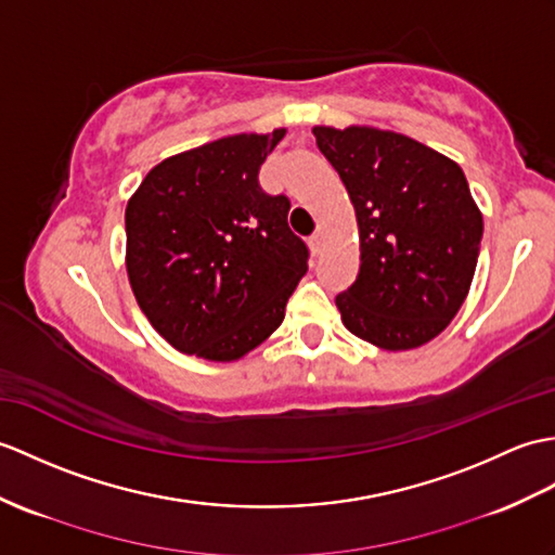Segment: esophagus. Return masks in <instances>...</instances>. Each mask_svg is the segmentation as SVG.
<instances>
[{
  "instance_id": "34e87169",
  "label": "esophagus",
  "mask_w": 555,
  "mask_h": 555,
  "mask_svg": "<svg viewBox=\"0 0 555 555\" xmlns=\"http://www.w3.org/2000/svg\"><path fill=\"white\" fill-rule=\"evenodd\" d=\"M324 238H326V229L319 227V229L314 231V234H312V238H309V246H312L314 253H319L321 246H324Z\"/></svg>"
}]
</instances>
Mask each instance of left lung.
Returning a JSON list of instances; mask_svg holds the SVG:
<instances>
[{"mask_svg":"<svg viewBox=\"0 0 555 555\" xmlns=\"http://www.w3.org/2000/svg\"><path fill=\"white\" fill-rule=\"evenodd\" d=\"M350 193L362 264L336 295L343 324L383 350L433 340L466 300L482 215L461 167L416 139L376 127H314Z\"/></svg>","mask_w":555,"mask_h":555,"instance_id":"8db88e82","label":"left lung"}]
</instances>
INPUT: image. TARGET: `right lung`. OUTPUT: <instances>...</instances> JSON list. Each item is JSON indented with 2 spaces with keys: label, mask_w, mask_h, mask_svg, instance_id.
<instances>
[{
  "label": "right lung",
  "mask_w": 555,
  "mask_h": 555,
  "mask_svg": "<svg viewBox=\"0 0 555 555\" xmlns=\"http://www.w3.org/2000/svg\"><path fill=\"white\" fill-rule=\"evenodd\" d=\"M286 130L236 134L153 167L125 210L139 307L179 352L234 362L267 340L307 272L288 196L260 186Z\"/></svg>",
  "instance_id": "obj_1"
}]
</instances>
